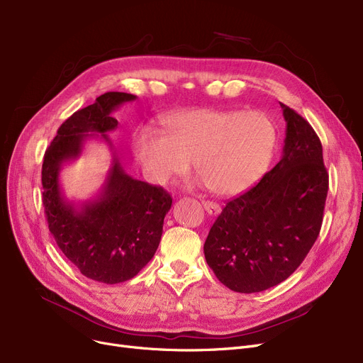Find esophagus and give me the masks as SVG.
<instances>
[{
	"label": "esophagus",
	"instance_id": "obj_1",
	"mask_svg": "<svg viewBox=\"0 0 363 363\" xmlns=\"http://www.w3.org/2000/svg\"><path fill=\"white\" fill-rule=\"evenodd\" d=\"M201 203H203V206H204V208H206V212H207L208 215H219V213H220V206H219L218 203L208 201V200H203Z\"/></svg>",
	"mask_w": 363,
	"mask_h": 363
}]
</instances>
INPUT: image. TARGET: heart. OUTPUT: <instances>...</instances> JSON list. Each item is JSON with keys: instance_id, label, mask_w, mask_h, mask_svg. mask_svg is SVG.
Here are the masks:
<instances>
[{"instance_id": "heart-1", "label": "heart", "mask_w": 363, "mask_h": 363, "mask_svg": "<svg viewBox=\"0 0 363 363\" xmlns=\"http://www.w3.org/2000/svg\"><path fill=\"white\" fill-rule=\"evenodd\" d=\"M159 123L162 133L143 129L132 141L135 162L155 185L185 174L191 160L212 193L240 194L262 178L277 144L275 126L260 111L189 108Z\"/></svg>"}]
</instances>
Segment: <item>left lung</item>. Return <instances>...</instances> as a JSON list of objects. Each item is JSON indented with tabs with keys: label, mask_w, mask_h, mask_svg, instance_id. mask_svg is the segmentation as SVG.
<instances>
[{
	"label": "left lung",
	"mask_w": 363,
	"mask_h": 363,
	"mask_svg": "<svg viewBox=\"0 0 363 363\" xmlns=\"http://www.w3.org/2000/svg\"><path fill=\"white\" fill-rule=\"evenodd\" d=\"M279 104L287 122L281 160L226 203L204 242L207 264L237 293H259L287 279L322 226L328 194L322 144L308 121Z\"/></svg>",
	"instance_id": "8db88e82"
}]
</instances>
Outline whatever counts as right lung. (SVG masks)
I'll list each match as a JSON object with an SVG mask.
<instances>
[{"mask_svg":"<svg viewBox=\"0 0 363 363\" xmlns=\"http://www.w3.org/2000/svg\"><path fill=\"white\" fill-rule=\"evenodd\" d=\"M135 99L106 92L74 111L57 130L43 163V203L51 235L82 275L104 284L133 278L152 259L172 197L162 186L129 177L116 152L100 196L79 206L66 200L59 175L63 163L81 156L86 140L101 138L111 145L107 132L118 128L111 111Z\"/></svg>","mask_w":363,"mask_h":363,"instance_id":"add662e5","label":"right lung"}]
</instances>
